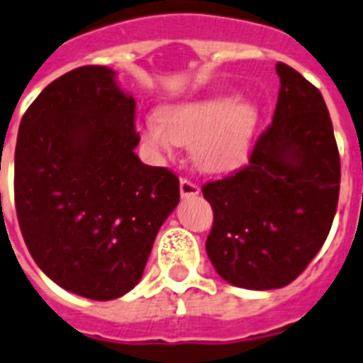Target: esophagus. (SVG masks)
<instances>
[{"mask_svg": "<svg viewBox=\"0 0 363 363\" xmlns=\"http://www.w3.org/2000/svg\"><path fill=\"white\" fill-rule=\"evenodd\" d=\"M179 193H182V199H193V196H196L200 193V189L191 179L182 178L179 179Z\"/></svg>", "mask_w": 363, "mask_h": 363, "instance_id": "obj_1", "label": "esophagus"}]
</instances>
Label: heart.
<instances>
[{
    "label": "heart",
    "instance_id": "obj_1",
    "mask_svg": "<svg viewBox=\"0 0 363 363\" xmlns=\"http://www.w3.org/2000/svg\"><path fill=\"white\" fill-rule=\"evenodd\" d=\"M259 115L262 111L252 98L211 92L161 107L160 118H150L143 135L160 152H169L176 145H193L194 163L203 172L223 174L235 170L248 157Z\"/></svg>",
    "mask_w": 363,
    "mask_h": 363
}]
</instances>
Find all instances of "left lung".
Returning <instances> with one entry per match:
<instances>
[{"label": "left lung", "mask_w": 363, "mask_h": 363, "mask_svg": "<svg viewBox=\"0 0 363 363\" xmlns=\"http://www.w3.org/2000/svg\"><path fill=\"white\" fill-rule=\"evenodd\" d=\"M272 124L247 167L202 187L213 208L206 250L232 286L267 291L291 284L321 250L340 196V152L319 89L287 67Z\"/></svg>", "instance_id": "1"}]
</instances>
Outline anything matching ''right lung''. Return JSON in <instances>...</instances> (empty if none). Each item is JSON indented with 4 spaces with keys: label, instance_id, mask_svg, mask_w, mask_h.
I'll list each match as a JSON object with an SVG mask.
<instances>
[{
    "label": "right lung",
    "instance_id": "add662e5",
    "mask_svg": "<svg viewBox=\"0 0 363 363\" xmlns=\"http://www.w3.org/2000/svg\"><path fill=\"white\" fill-rule=\"evenodd\" d=\"M135 100L107 67L57 77L26 111L14 203L33 259L70 293L111 301L139 284L179 202L178 176L140 163Z\"/></svg>",
    "mask_w": 363,
    "mask_h": 363
}]
</instances>
